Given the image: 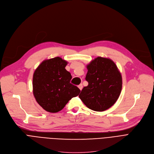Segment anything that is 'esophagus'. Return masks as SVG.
<instances>
[{"label":"esophagus","instance_id":"esophagus-1","mask_svg":"<svg viewBox=\"0 0 154 154\" xmlns=\"http://www.w3.org/2000/svg\"><path fill=\"white\" fill-rule=\"evenodd\" d=\"M78 87L79 88V89H80V90H82V88H83V85H82V84H80V85L78 86Z\"/></svg>","mask_w":154,"mask_h":154}]
</instances>
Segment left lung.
Returning <instances> with one entry per match:
<instances>
[{
	"label": "left lung",
	"mask_w": 154,
	"mask_h": 154,
	"mask_svg": "<svg viewBox=\"0 0 154 154\" xmlns=\"http://www.w3.org/2000/svg\"><path fill=\"white\" fill-rule=\"evenodd\" d=\"M88 85L79 98L90 109L103 111L113 105L122 89V77L116 65L109 58L97 57L87 66Z\"/></svg>",
	"instance_id": "obj_1"
}]
</instances>
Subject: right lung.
<instances>
[{"label": "right lung", "mask_w": 154, "mask_h": 154, "mask_svg": "<svg viewBox=\"0 0 154 154\" xmlns=\"http://www.w3.org/2000/svg\"><path fill=\"white\" fill-rule=\"evenodd\" d=\"M66 60L59 57L43 60L33 77V92L37 103L45 110L57 112L63 109L80 89L70 83L72 75L66 69Z\"/></svg>", "instance_id": "obj_1"}]
</instances>
